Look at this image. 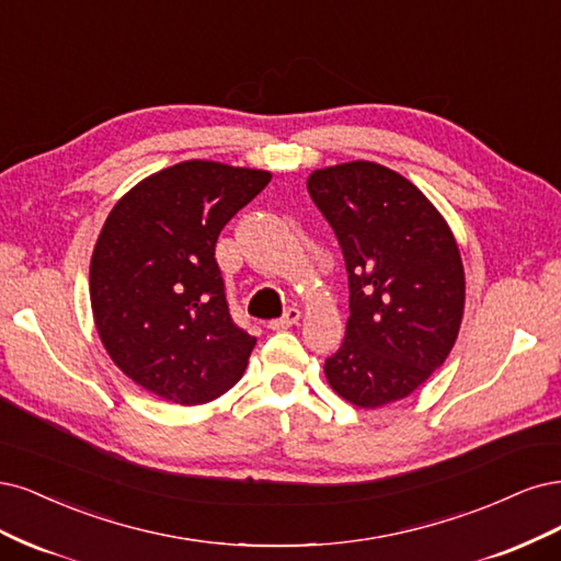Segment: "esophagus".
I'll use <instances>...</instances> for the list:
<instances>
[{
    "label": "esophagus",
    "instance_id": "34e87169",
    "mask_svg": "<svg viewBox=\"0 0 561 561\" xmlns=\"http://www.w3.org/2000/svg\"><path fill=\"white\" fill-rule=\"evenodd\" d=\"M298 319H300V310H298V307H288V310L284 312V317L273 319V321L267 323V327L273 329V331H284V329H291V327H296Z\"/></svg>",
    "mask_w": 561,
    "mask_h": 561
}]
</instances>
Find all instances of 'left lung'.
<instances>
[{
	"label": "left lung",
	"instance_id": "left-lung-1",
	"mask_svg": "<svg viewBox=\"0 0 561 561\" xmlns=\"http://www.w3.org/2000/svg\"><path fill=\"white\" fill-rule=\"evenodd\" d=\"M307 191L350 277L345 340L323 373L356 408L401 401L445 364L459 335L466 279L455 234L417 186L377 162L314 170Z\"/></svg>",
	"mask_w": 561,
	"mask_h": 561
}]
</instances>
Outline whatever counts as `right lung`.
Instances as JSON below:
<instances>
[{
	"mask_svg": "<svg viewBox=\"0 0 561 561\" xmlns=\"http://www.w3.org/2000/svg\"><path fill=\"white\" fill-rule=\"evenodd\" d=\"M265 170L184 160L125 193L90 259V305L106 354L179 405L219 399L256 345L232 321L214 247L267 186Z\"/></svg>",
	"mask_w": 561,
	"mask_h": 561,
	"instance_id": "obj_1",
	"label": "right lung"
}]
</instances>
